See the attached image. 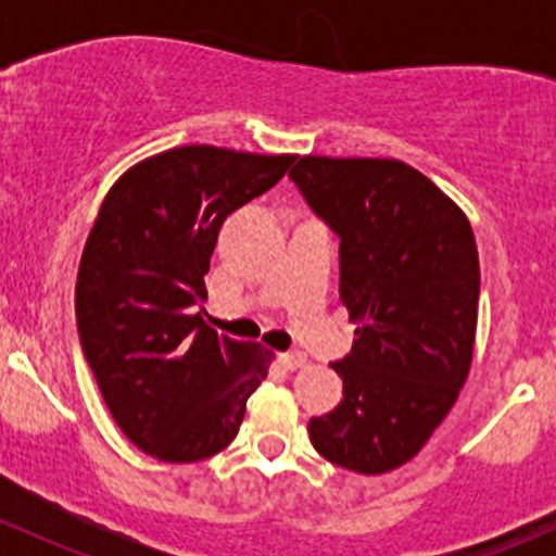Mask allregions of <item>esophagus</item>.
I'll return each mask as SVG.
<instances>
[{
    "mask_svg": "<svg viewBox=\"0 0 556 556\" xmlns=\"http://www.w3.org/2000/svg\"><path fill=\"white\" fill-rule=\"evenodd\" d=\"M279 361H282V366L288 368V371H295V368H304L306 363H309V357H306L301 350H290L285 352V355H279Z\"/></svg>",
    "mask_w": 556,
    "mask_h": 556,
    "instance_id": "34e87169",
    "label": "esophagus"
}]
</instances>
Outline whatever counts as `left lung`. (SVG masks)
<instances>
[{"label": "left lung", "instance_id": "left-lung-1", "mask_svg": "<svg viewBox=\"0 0 556 556\" xmlns=\"http://www.w3.org/2000/svg\"><path fill=\"white\" fill-rule=\"evenodd\" d=\"M290 179L341 239V301L361 328L333 363L344 397L309 419L328 463L401 468L444 422L473 361L479 252L457 204L395 159L304 155Z\"/></svg>", "mask_w": 556, "mask_h": 556}]
</instances>
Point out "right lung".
<instances>
[{"label": "right lung", "mask_w": 556, "mask_h": 556, "mask_svg": "<svg viewBox=\"0 0 556 556\" xmlns=\"http://www.w3.org/2000/svg\"><path fill=\"white\" fill-rule=\"evenodd\" d=\"M293 155L185 144L131 166L104 195L75 288L83 355L126 439L199 463L239 433L274 355L201 319L223 220L266 193Z\"/></svg>", "instance_id": "1"}]
</instances>
